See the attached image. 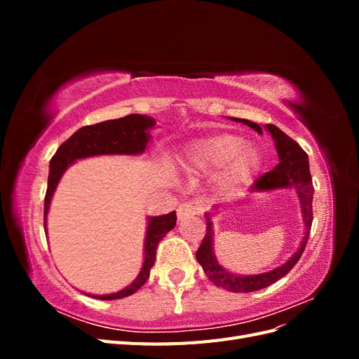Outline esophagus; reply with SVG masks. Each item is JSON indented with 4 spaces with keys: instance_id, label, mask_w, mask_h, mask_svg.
Listing matches in <instances>:
<instances>
[{
    "instance_id": "34e87169",
    "label": "esophagus",
    "mask_w": 359,
    "mask_h": 359,
    "mask_svg": "<svg viewBox=\"0 0 359 359\" xmlns=\"http://www.w3.org/2000/svg\"><path fill=\"white\" fill-rule=\"evenodd\" d=\"M201 212L199 205L193 203V202H186V203H181L177 210V215H178V220H186L189 217H193Z\"/></svg>"
}]
</instances>
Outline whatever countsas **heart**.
Returning a JSON list of instances; mask_svg holds the SVG:
<instances>
[{
    "mask_svg": "<svg viewBox=\"0 0 359 359\" xmlns=\"http://www.w3.org/2000/svg\"><path fill=\"white\" fill-rule=\"evenodd\" d=\"M262 165V151L231 133L198 139L189 147L182 166L191 175L210 177L219 172L217 189L226 196L241 193Z\"/></svg>",
    "mask_w": 359,
    "mask_h": 359,
    "instance_id": "obj_1",
    "label": "heart"
}]
</instances>
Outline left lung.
<instances>
[{
	"label": "left lung",
	"instance_id": "1",
	"mask_svg": "<svg viewBox=\"0 0 359 359\" xmlns=\"http://www.w3.org/2000/svg\"><path fill=\"white\" fill-rule=\"evenodd\" d=\"M236 123L247 124L252 127L259 135H262V128L259 124L248 121V119L241 118H232ZM265 130H268L271 137L274 139V144L277 148L278 154V165L273 169L266 172L265 175L256 180V182L252 186V193H265V191H274V190H283V189H292L295 190L297 196L301 203V214L304 219V226H306V232H304V238L298 247V250L293 253L287 262H285L281 266L274 268L273 271H268L264 274H255V276H240V274H232L231 271L224 269L219 260H217L214 255V231H212V222L210 212H206V233L202 240V244L196 252L198 262L202 265L203 273L210 281L215 286L223 287L226 290L236 292V293H247V292H255L260 290L264 287H268L281 277H285L289 271L297 265L301 255L304 253V248H306L309 235H310V227L313 222V184H311V175H310V168H309V156L304 151L295 140L289 137L285 132L273 124H266ZM217 211V208H214Z\"/></svg>",
	"mask_w": 359,
	"mask_h": 359
}]
</instances>
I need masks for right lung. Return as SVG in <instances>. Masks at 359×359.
Returning <instances> with one entry per match:
<instances>
[{
	"label": "right lung",
	"instance_id": "right-lung-1",
	"mask_svg": "<svg viewBox=\"0 0 359 359\" xmlns=\"http://www.w3.org/2000/svg\"><path fill=\"white\" fill-rule=\"evenodd\" d=\"M154 126V118L132 114L124 118L109 119V121H103L94 126H85L79 128L76 133H73L66 142L61 144V147L57 149L55 156L52 157L49 163L48 190L45 196V232L52 196L57 190L62 173L67 170L70 165H73L76 160L94 156L142 154L151 139L149 130ZM175 211L165 215L149 217L144 245V265L133 283L116 293H109V295H91V293H85V295L99 298L102 301L119 299L128 295H133L137 289L145 285V281L149 277V271L156 262V250L158 243L166 236L169 231L175 227Z\"/></svg>",
	"mask_w": 359,
	"mask_h": 359
}]
</instances>
